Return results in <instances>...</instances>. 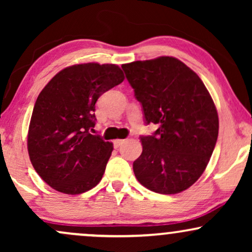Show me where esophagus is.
<instances>
[{
  "label": "esophagus",
  "mask_w": 252,
  "mask_h": 252,
  "mask_svg": "<svg viewBox=\"0 0 252 252\" xmlns=\"http://www.w3.org/2000/svg\"><path fill=\"white\" fill-rule=\"evenodd\" d=\"M124 142H126V140H115L114 141V147H115V148H120V147L122 146Z\"/></svg>",
  "instance_id": "34e87169"
}]
</instances>
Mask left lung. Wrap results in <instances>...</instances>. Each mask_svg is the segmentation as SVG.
<instances>
[{"mask_svg": "<svg viewBox=\"0 0 252 252\" xmlns=\"http://www.w3.org/2000/svg\"><path fill=\"white\" fill-rule=\"evenodd\" d=\"M146 124L142 154L132 163L136 179L161 194L189 189L200 178L218 138L219 120L212 97L194 71L173 57L124 63Z\"/></svg>", "mask_w": 252, "mask_h": 252, "instance_id": "left-lung-1", "label": "left lung"}]
</instances>
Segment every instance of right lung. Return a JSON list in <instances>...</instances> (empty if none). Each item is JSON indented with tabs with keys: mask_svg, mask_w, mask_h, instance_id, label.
<instances>
[{
	"mask_svg": "<svg viewBox=\"0 0 252 252\" xmlns=\"http://www.w3.org/2000/svg\"><path fill=\"white\" fill-rule=\"evenodd\" d=\"M123 80L114 63H79L57 73L40 92L28 130V154L52 189L80 194L102 180L114 147L90 134L96 123L94 104Z\"/></svg>",
	"mask_w": 252,
	"mask_h": 252,
	"instance_id": "1",
	"label": "right lung"
}]
</instances>
